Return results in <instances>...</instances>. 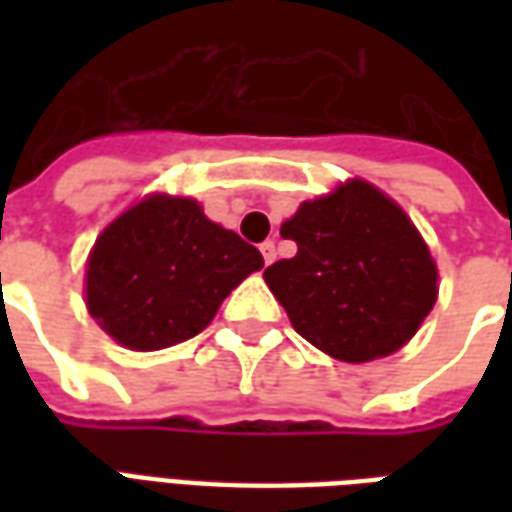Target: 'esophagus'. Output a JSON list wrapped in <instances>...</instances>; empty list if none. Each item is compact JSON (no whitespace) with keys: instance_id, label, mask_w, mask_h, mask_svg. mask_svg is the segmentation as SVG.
Listing matches in <instances>:
<instances>
[{"instance_id":"obj_1","label":"esophagus","mask_w":512,"mask_h":512,"mask_svg":"<svg viewBox=\"0 0 512 512\" xmlns=\"http://www.w3.org/2000/svg\"><path fill=\"white\" fill-rule=\"evenodd\" d=\"M260 252H263L266 266H271V263H274V257H277V246H274V241H263V244H260Z\"/></svg>"}]
</instances>
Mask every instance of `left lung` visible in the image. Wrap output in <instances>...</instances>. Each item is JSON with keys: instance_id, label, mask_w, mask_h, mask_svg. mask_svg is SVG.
Here are the masks:
<instances>
[{"instance_id": "left-lung-1", "label": "left lung", "mask_w": 512, "mask_h": 512, "mask_svg": "<svg viewBox=\"0 0 512 512\" xmlns=\"http://www.w3.org/2000/svg\"><path fill=\"white\" fill-rule=\"evenodd\" d=\"M299 252L263 271L293 329L340 362L395 354L439 296L428 244L403 208L367 180L301 202L282 224Z\"/></svg>"}]
</instances>
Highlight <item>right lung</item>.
I'll list each match as a JSON object with an SVG mask.
<instances>
[{"label":"right lung","instance_id":"1","mask_svg":"<svg viewBox=\"0 0 512 512\" xmlns=\"http://www.w3.org/2000/svg\"><path fill=\"white\" fill-rule=\"evenodd\" d=\"M263 255L211 222L189 197L150 194L98 235L84 299L98 326L131 351L191 340Z\"/></svg>","mask_w":512,"mask_h":512}]
</instances>
